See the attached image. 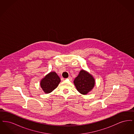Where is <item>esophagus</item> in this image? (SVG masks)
Instances as JSON below:
<instances>
[{
	"instance_id": "obj_1",
	"label": "esophagus",
	"mask_w": 134,
	"mask_h": 134,
	"mask_svg": "<svg viewBox=\"0 0 134 134\" xmlns=\"http://www.w3.org/2000/svg\"><path fill=\"white\" fill-rule=\"evenodd\" d=\"M67 79H69L70 81H72V78L71 76L69 77Z\"/></svg>"
}]
</instances>
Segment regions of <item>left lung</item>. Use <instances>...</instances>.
Segmentation results:
<instances>
[{
  "label": "left lung",
  "instance_id": "left-lung-1",
  "mask_svg": "<svg viewBox=\"0 0 134 134\" xmlns=\"http://www.w3.org/2000/svg\"><path fill=\"white\" fill-rule=\"evenodd\" d=\"M95 79L86 70H81L74 80L77 91L83 95H86L91 91L95 85Z\"/></svg>",
  "mask_w": 134,
  "mask_h": 134
}]
</instances>
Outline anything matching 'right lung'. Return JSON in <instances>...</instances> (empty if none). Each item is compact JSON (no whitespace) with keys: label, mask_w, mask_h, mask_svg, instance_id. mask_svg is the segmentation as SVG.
I'll use <instances>...</instances> for the list:
<instances>
[{"label":"right lung","mask_w":134,"mask_h":134,"mask_svg":"<svg viewBox=\"0 0 134 134\" xmlns=\"http://www.w3.org/2000/svg\"><path fill=\"white\" fill-rule=\"evenodd\" d=\"M60 81V77L55 72H50L41 79L40 86L45 93L48 94L56 89Z\"/></svg>","instance_id":"right-lung-1"}]
</instances>
